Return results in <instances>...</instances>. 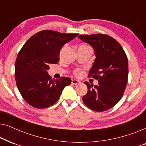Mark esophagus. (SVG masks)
Returning a JSON list of instances; mask_svg holds the SVG:
<instances>
[{"label":"esophagus","instance_id":"obj_1","mask_svg":"<svg viewBox=\"0 0 146 146\" xmlns=\"http://www.w3.org/2000/svg\"><path fill=\"white\" fill-rule=\"evenodd\" d=\"M71 82L72 84L76 85V84H80V81L78 80H76V79H72V80Z\"/></svg>","mask_w":146,"mask_h":146}]
</instances>
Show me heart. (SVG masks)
I'll list each match as a JSON object with an SVG mask.
<instances>
[{
    "label": "heart",
    "instance_id": "obj_1",
    "mask_svg": "<svg viewBox=\"0 0 146 146\" xmlns=\"http://www.w3.org/2000/svg\"><path fill=\"white\" fill-rule=\"evenodd\" d=\"M80 73H81V72L80 70H77L76 72V75H80Z\"/></svg>",
    "mask_w": 146,
    "mask_h": 146
}]
</instances>
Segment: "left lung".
<instances>
[{"instance_id": "1", "label": "left lung", "mask_w": 146, "mask_h": 146, "mask_svg": "<svg viewBox=\"0 0 146 146\" xmlns=\"http://www.w3.org/2000/svg\"><path fill=\"white\" fill-rule=\"evenodd\" d=\"M82 40L94 50L96 58L90 69L89 76L97 79L98 84L88 82V92L82 97L87 107L96 111L110 109L122 97L127 82L128 61L121 46L106 35H80Z\"/></svg>"}]
</instances>
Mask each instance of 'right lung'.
<instances>
[{"label":"right lung","mask_w":146,"mask_h":146,"mask_svg":"<svg viewBox=\"0 0 146 146\" xmlns=\"http://www.w3.org/2000/svg\"><path fill=\"white\" fill-rule=\"evenodd\" d=\"M78 34L56 31L39 32L27 41L17 56L15 79L24 100L32 106L45 108L54 104L71 79H52L48 73L51 64H57L62 47Z\"/></svg>","instance_id":"obj_1"}]
</instances>
